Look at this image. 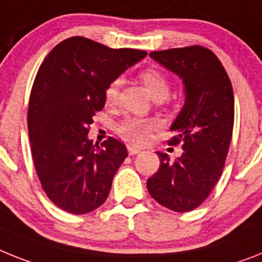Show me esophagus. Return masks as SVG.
<instances>
[{
    "label": "esophagus",
    "mask_w": 262,
    "mask_h": 262,
    "mask_svg": "<svg viewBox=\"0 0 262 262\" xmlns=\"http://www.w3.org/2000/svg\"><path fill=\"white\" fill-rule=\"evenodd\" d=\"M140 152V148L138 147H128V154L129 155H136V154Z\"/></svg>",
    "instance_id": "34e87169"
}]
</instances>
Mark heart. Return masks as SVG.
<instances>
[{
  "instance_id": "obj_1",
  "label": "heart",
  "mask_w": 262,
  "mask_h": 262,
  "mask_svg": "<svg viewBox=\"0 0 262 262\" xmlns=\"http://www.w3.org/2000/svg\"><path fill=\"white\" fill-rule=\"evenodd\" d=\"M139 78L152 98L164 99L168 97L171 84H169L168 78L165 77L162 71L156 69H146L140 71ZM120 84H122V80L119 78H115L104 89V99L108 104L115 103L119 97ZM156 128H158L156 120L144 119L138 116H127L122 122L118 123L116 133L126 142L133 143V144H144Z\"/></svg>"
}]
</instances>
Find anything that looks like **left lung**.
<instances>
[{
	"instance_id": "left-lung-1",
	"label": "left lung",
	"mask_w": 262,
	"mask_h": 262,
	"mask_svg": "<svg viewBox=\"0 0 262 262\" xmlns=\"http://www.w3.org/2000/svg\"><path fill=\"white\" fill-rule=\"evenodd\" d=\"M151 58L178 74L185 86V103L171 126L169 146L184 152L171 162L156 152L160 167L147 180L159 204L175 212H189L203 204L221 178L234 123L231 79L213 51L193 45L152 51Z\"/></svg>"
}]
</instances>
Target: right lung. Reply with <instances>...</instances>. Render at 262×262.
Listing matches in <instances>:
<instances>
[{"instance_id":"right-lung-1","label":"right lung","mask_w":262,"mask_h":262,"mask_svg":"<svg viewBox=\"0 0 262 262\" xmlns=\"http://www.w3.org/2000/svg\"><path fill=\"white\" fill-rule=\"evenodd\" d=\"M146 55L144 50L71 37L38 69L29 99V139L42 188L58 208L84 214L106 201L128 154L114 138L95 147L87 134L106 103L107 84Z\"/></svg>"}]
</instances>
